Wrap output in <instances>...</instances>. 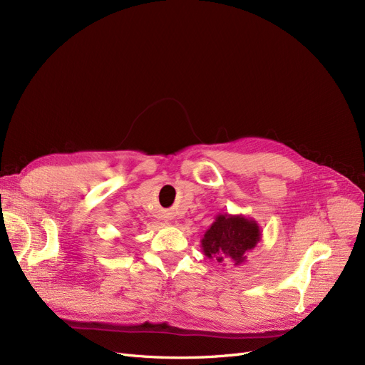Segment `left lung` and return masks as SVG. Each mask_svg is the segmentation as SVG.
<instances>
[{
    "mask_svg": "<svg viewBox=\"0 0 365 365\" xmlns=\"http://www.w3.org/2000/svg\"><path fill=\"white\" fill-rule=\"evenodd\" d=\"M262 240L257 221L244 215L220 213L201 237V250L218 263L244 264L247 255Z\"/></svg>",
    "mask_w": 365,
    "mask_h": 365,
    "instance_id": "obj_1",
    "label": "left lung"
}]
</instances>
